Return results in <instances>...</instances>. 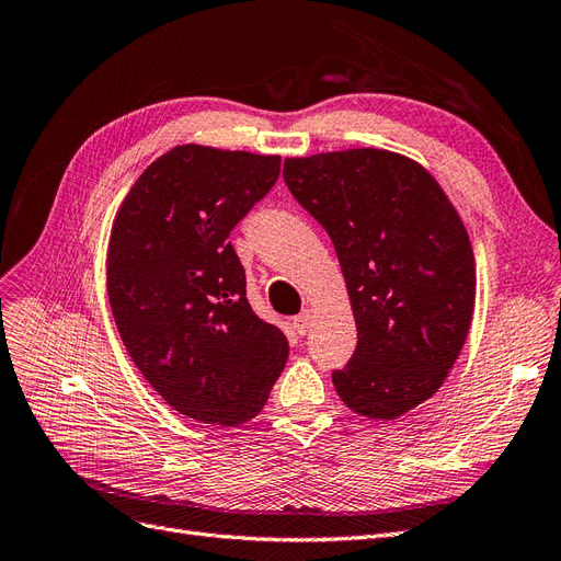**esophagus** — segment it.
I'll return each instance as SVG.
<instances>
[{"label":"esophagus","instance_id":"34e87169","mask_svg":"<svg viewBox=\"0 0 561 561\" xmlns=\"http://www.w3.org/2000/svg\"><path fill=\"white\" fill-rule=\"evenodd\" d=\"M311 311H301L299 316H295L293 318V325H295V330H297V334H307L309 332V328H311Z\"/></svg>","mask_w":561,"mask_h":561}]
</instances>
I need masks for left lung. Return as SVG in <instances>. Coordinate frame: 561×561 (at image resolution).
I'll return each instance as SVG.
<instances>
[{
	"label": "left lung",
	"instance_id": "left-lung-1",
	"mask_svg": "<svg viewBox=\"0 0 561 561\" xmlns=\"http://www.w3.org/2000/svg\"><path fill=\"white\" fill-rule=\"evenodd\" d=\"M283 178L334 243L358 346L332 371L355 414L388 421L428 400L461 353L474 309L468 231L443 186L386 149L285 159Z\"/></svg>",
	"mask_w": 561,
	"mask_h": 561
}]
</instances>
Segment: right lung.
I'll use <instances>...</instances> for the list:
<instances>
[{
    "label": "right lung",
    "instance_id": "add662e5",
    "mask_svg": "<svg viewBox=\"0 0 561 561\" xmlns=\"http://www.w3.org/2000/svg\"><path fill=\"white\" fill-rule=\"evenodd\" d=\"M280 157L180 145L130 186L107 250L114 322L135 367L180 414L236 426L262 412L285 334L252 311L231 229Z\"/></svg>",
    "mask_w": 561,
    "mask_h": 561
}]
</instances>
